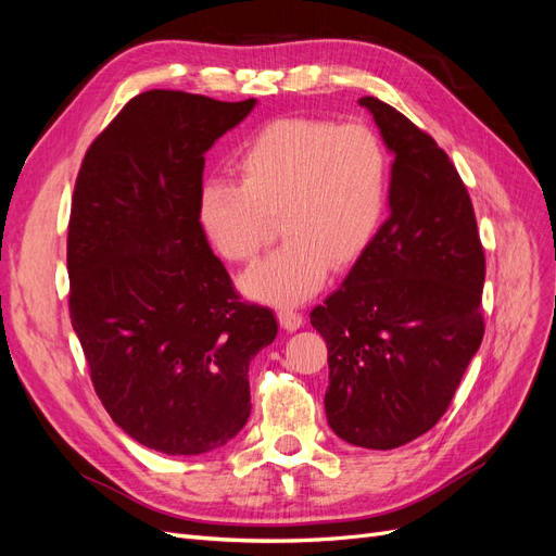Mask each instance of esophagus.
Listing matches in <instances>:
<instances>
[{
  "instance_id": "34e87169",
  "label": "esophagus",
  "mask_w": 556,
  "mask_h": 556,
  "mask_svg": "<svg viewBox=\"0 0 556 556\" xmlns=\"http://www.w3.org/2000/svg\"><path fill=\"white\" fill-rule=\"evenodd\" d=\"M278 323L282 329L288 331H296L301 325H304V315L294 308H280L278 311Z\"/></svg>"
}]
</instances>
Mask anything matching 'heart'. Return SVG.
<instances>
[{
  "label": "heart",
  "instance_id": "1",
  "mask_svg": "<svg viewBox=\"0 0 556 556\" xmlns=\"http://www.w3.org/2000/svg\"><path fill=\"white\" fill-rule=\"evenodd\" d=\"M239 182L211 178L197 192V220L233 264H252L276 239L285 243L243 278V290L294 304L323 288L329 268L355 264L374 243L390 194V157L362 123L313 117L268 123L239 153Z\"/></svg>",
  "mask_w": 556,
  "mask_h": 556
}]
</instances>
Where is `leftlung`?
Instances as JSON below:
<instances>
[{
	"label": "left lung",
	"instance_id": "left-lung-1",
	"mask_svg": "<svg viewBox=\"0 0 556 556\" xmlns=\"http://www.w3.org/2000/svg\"><path fill=\"white\" fill-rule=\"evenodd\" d=\"M359 104L396 155L392 213L311 325L329 348V427L350 445L392 450L445 415L482 343L484 250L445 150L380 99Z\"/></svg>",
	"mask_w": 556,
	"mask_h": 556
}]
</instances>
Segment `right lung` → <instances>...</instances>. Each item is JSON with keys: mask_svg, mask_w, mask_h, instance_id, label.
Segmentation results:
<instances>
[{"mask_svg": "<svg viewBox=\"0 0 556 556\" xmlns=\"http://www.w3.org/2000/svg\"><path fill=\"white\" fill-rule=\"evenodd\" d=\"M252 106L141 92L76 176L72 325L113 422L164 454L208 452L243 429L250 359L278 333L274 311L241 299L197 220L204 153Z\"/></svg>", "mask_w": 556, "mask_h": 556, "instance_id": "add662e5", "label": "right lung"}]
</instances>
